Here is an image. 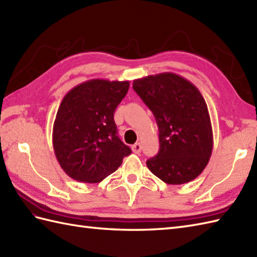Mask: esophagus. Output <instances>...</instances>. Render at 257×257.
Wrapping results in <instances>:
<instances>
[{
    "label": "esophagus",
    "instance_id": "obj_1",
    "mask_svg": "<svg viewBox=\"0 0 257 257\" xmlns=\"http://www.w3.org/2000/svg\"><path fill=\"white\" fill-rule=\"evenodd\" d=\"M132 149H133V151L135 152V154H139V152L141 151V144H140V143L135 144V145L132 147Z\"/></svg>",
    "mask_w": 257,
    "mask_h": 257
}]
</instances>
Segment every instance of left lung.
<instances>
[{
	"instance_id": "obj_1",
	"label": "left lung",
	"mask_w": 257,
	"mask_h": 257,
	"mask_svg": "<svg viewBox=\"0 0 257 257\" xmlns=\"http://www.w3.org/2000/svg\"><path fill=\"white\" fill-rule=\"evenodd\" d=\"M133 88L154 113L160 149L147 160L149 170L168 184L192 181L204 170L213 149L209 110L196 87L173 73L135 79Z\"/></svg>"
}]
</instances>
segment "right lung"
<instances>
[{
    "label": "right lung",
    "instance_id": "obj_1",
    "mask_svg": "<svg viewBox=\"0 0 257 257\" xmlns=\"http://www.w3.org/2000/svg\"><path fill=\"white\" fill-rule=\"evenodd\" d=\"M129 81L90 79L70 89L53 125V147L65 173L84 183H98L132 154L117 136L113 113Z\"/></svg>",
    "mask_w": 257,
    "mask_h": 257
}]
</instances>
